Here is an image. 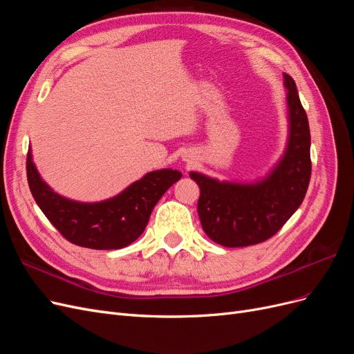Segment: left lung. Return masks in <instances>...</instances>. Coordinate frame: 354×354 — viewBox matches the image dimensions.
Masks as SVG:
<instances>
[{
    "mask_svg": "<svg viewBox=\"0 0 354 354\" xmlns=\"http://www.w3.org/2000/svg\"><path fill=\"white\" fill-rule=\"evenodd\" d=\"M288 90L289 138L283 158L264 180L254 185L218 181L190 173L199 185L198 214L202 229L227 248L270 239L301 205L312 176L310 128L295 81L283 75Z\"/></svg>",
    "mask_w": 354,
    "mask_h": 354,
    "instance_id": "8db88e82",
    "label": "left lung"
}]
</instances>
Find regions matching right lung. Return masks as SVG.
Masks as SVG:
<instances>
[{"label": "right lung", "mask_w": 354, "mask_h": 354, "mask_svg": "<svg viewBox=\"0 0 354 354\" xmlns=\"http://www.w3.org/2000/svg\"><path fill=\"white\" fill-rule=\"evenodd\" d=\"M26 176L32 196L62 236L91 250H120L133 243L145 232L160 196L181 178L176 169L152 171L115 198L82 203L57 195L42 181L30 151Z\"/></svg>", "instance_id": "obj_1"}]
</instances>
